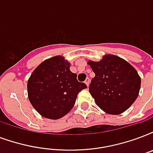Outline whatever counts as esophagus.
<instances>
[{
    "label": "esophagus",
    "mask_w": 153,
    "mask_h": 153,
    "mask_svg": "<svg viewBox=\"0 0 153 153\" xmlns=\"http://www.w3.org/2000/svg\"><path fill=\"white\" fill-rule=\"evenodd\" d=\"M85 84L87 85V87H88V86H89V84H90V79H88V78H87V79H86V80H85Z\"/></svg>",
    "instance_id": "obj_1"
}]
</instances>
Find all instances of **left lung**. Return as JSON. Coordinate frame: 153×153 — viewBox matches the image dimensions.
<instances>
[{"label": "left lung", "mask_w": 153, "mask_h": 153, "mask_svg": "<svg viewBox=\"0 0 153 153\" xmlns=\"http://www.w3.org/2000/svg\"><path fill=\"white\" fill-rule=\"evenodd\" d=\"M87 64L95 74L89 91L98 107L111 115H119L130 108L141 84L136 69L114 54H105L99 62L88 60Z\"/></svg>", "instance_id": "left-lung-1"}]
</instances>
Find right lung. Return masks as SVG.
<instances>
[{"label": "right lung", "instance_id": "obj_1", "mask_svg": "<svg viewBox=\"0 0 153 153\" xmlns=\"http://www.w3.org/2000/svg\"><path fill=\"white\" fill-rule=\"evenodd\" d=\"M63 56L45 59L33 71L27 82L28 98L45 118L58 120L71 111L79 92L87 85L77 80Z\"/></svg>", "mask_w": 153, "mask_h": 153}]
</instances>
